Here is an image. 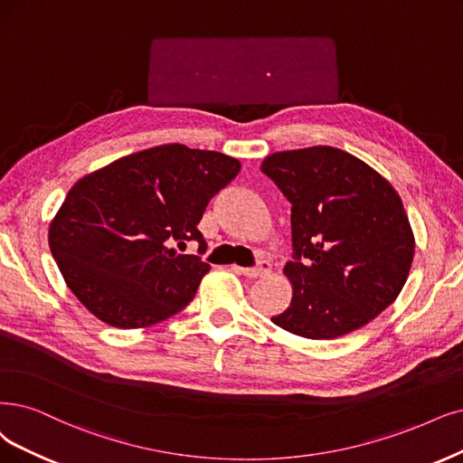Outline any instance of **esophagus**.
Returning a JSON list of instances; mask_svg holds the SVG:
<instances>
[{"mask_svg": "<svg viewBox=\"0 0 463 463\" xmlns=\"http://www.w3.org/2000/svg\"><path fill=\"white\" fill-rule=\"evenodd\" d=\"M236 272H241V275L248 277V279H263L270 272V263L269 261H260L258 267H251V269H241V267H232Z\"/></svg>", "mask_w": 463, "mask_h": 463, "instance_id": "esophagus-1", "label": "esophagus"}]
</instances>
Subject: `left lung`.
Masks as SVG:
<instances>
[{
	"mask_svg": "<svg viewBox=\"0 0 463 463\" xmlns=\"http://www.w3.org/2000/svg\"><path fill=\"white\" fill-rule=\"evenodd\" d=\"M261 171L292 203L289 307L270 320L307 339L363 328L397 299L414 260L402 200L378 171L334 146L284 150Z\"/></svg>",
	"mask_w": 463,
	"mask_h": 463,
	"instance_id": "obj_1",
	"label": "left lung"
}]
</instances>
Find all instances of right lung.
Instances as JSON below:
<instances>
[{
	"label": "right lung",
	"mask_w": 463,
	"mask_h": 463,
	"mask_svg": "<svg viewBox=\"0 0 463 463\" xmlns=\"http://www.w3.org/2000/svg\"><path fill=\"white\" fill-rule=\"evenodd\" d=\"M238 171L227 154L174 143L81 177L49 225L66 286L114 328H146L184 309L210 265L171 244L205 250L196 225Z\"/></svg>",
	"instance_id": "obj_1"
}]
</instances>
